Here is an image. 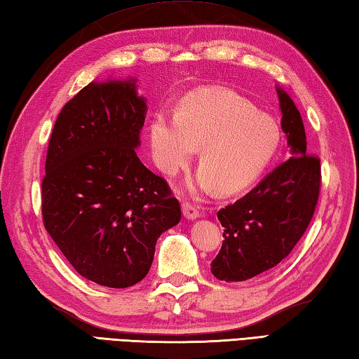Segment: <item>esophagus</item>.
Here are the masks:
<instances>
[{"instance_id":"1","label":"esophagus","mask_w":359,"mask_h":359,"mask_svg":"<svg viewBox=\"0 0 359 359\" xmlns=\"http://www.w3.org/2000/svg\"><path fill=\"white\" fill-rule=\"evenodd\" d=\"M182 212H184V216L188 217V219H196V217H199V210L196 205L189 202H184L182 203Z\"/></svg>"}]
</instances>
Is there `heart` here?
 <instances>
[{
	"mask_svg": "<svg viewBox=\"0 0 359 359\" xmlns=\"http://www.w3.org/2000/svg\"><path fill=\"white\" fill-rule=\"evenodd\" d=\"M149 140L157 166L175 174L199 149L201 171L188 179L189 191L236 193L257 180L280 144L277 124L227 90L196 91L175 118L152 119Z\"/></svg>",
	"mask_w": 359,
	"mask_h": 359,
	"instance_id": "heart-1",
	"label": "heart"
}]
</instances>
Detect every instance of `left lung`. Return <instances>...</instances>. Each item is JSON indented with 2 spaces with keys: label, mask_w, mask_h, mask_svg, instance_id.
I'll return each mask as SVG.
<instances>
[{
  "label": "left lung",
  "mask_w": 359,
  "mask_h": 359,
  "mask_svg": "<svg viewBox=\"0 0 359 359\" xmlns=\"http://www.w3.org/2000/svg\"><path fill=\"white\" fill-rule=\"evenodd\" d=\"M277 95L291 158L244 198L217 212L224 241L212 262V273L229 283L276 268L305 233L318 205L320 160L306 154L305 128L296 104L278 86Z\"/></svg>",
  "instance_id": "1"
}]
</instances>
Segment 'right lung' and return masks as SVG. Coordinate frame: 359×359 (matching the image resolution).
Segmentation results:
<instances>
[{
  "label": "right lung",
  "mask_w": 359,
  "mask_h": 359,
  "mask_svg": "<svg viewBox=\"0 0 359 359\" xmlns=\"http://www.w3.org/2000/svg\"><path fill=\"white\" fill-rule=\"evenodd\" d=\"M135 82H91L63 105L41 182L46 231L82 277L109 287L142 282L160 235L182 216L135 152L147 111Z\"/></svg>",
  "instance_id": "add662e5"
}]
</instances>
